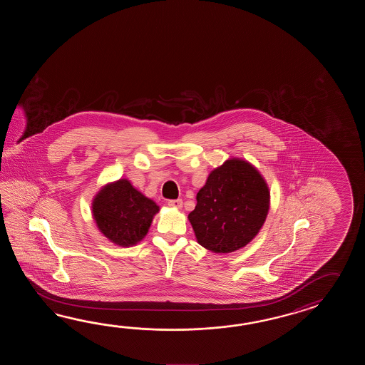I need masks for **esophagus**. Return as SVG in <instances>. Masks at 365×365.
I'll return each instance as SVG.
<instances>
[{
	"label": "esophagus",
	"instance_id": "34e87169",
	"mask_svg": "<svg viewBox=\"0 0 365 365\" xmlns=\"http://www.w3.org/2000/svg\"><path fill=\"white\" fill-rule=\"evenodd\" d=\"M168 206L173 209H181L182 207V200H171L168 201Z\"/></svg>",
	"mask_w": 365,
	"mask_h": 365
}]
</instances>
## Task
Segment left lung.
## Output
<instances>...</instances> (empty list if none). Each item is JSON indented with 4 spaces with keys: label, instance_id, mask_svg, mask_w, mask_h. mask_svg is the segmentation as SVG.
Masks as SVG:
<instances>
[{
    "label": "left lung",
    "instance_id": "obj_1",
    "mask_svg": "<svg viewBox=\"0 0 365 365\" xmlns=\"http://www.w3.org/2000/svg\"><path fill=\"white\" fill-rule=\"evenodd\" d=\"M269 209L270 190L264 176L248 160L230 158L210 172L187 219L200 245L227 255L256 237Z\"/></svg>",
    "mask_w": 365,
    "mask_h": 365
}]
</instances>
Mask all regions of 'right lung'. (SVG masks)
Wrapping results in <instances>:
<instances>
[{
    "label": "right lung",
    "instance_id": "right-lung-1",
    "mask_svg": "<svg viewBox=\"0 0 365 365\" xmlns=\"http://www.w3.org/2000/svg\"><path fill=\"white\" fill-rule=\"evenodd\" d=\"M91 210L98 230L110 242L129 248L145 239L159 206L129 180L120 179L101 186Z\"/></svg>",
    "mask_w": 365,
    "mask_h": 365
}]
</instances>
